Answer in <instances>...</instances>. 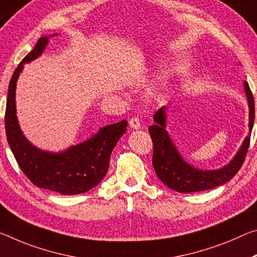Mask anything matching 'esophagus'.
I'll return each mask as SVG.
<instances>
[{"label": "esophagus", "instance_id": "esophagus-1", "mask_svg": "<svg viewBox=\"0 0 257 257\" xmlns=\"http://www.w3.org/2000/svg\"><path fill=\"white\" fill-rule=\"evenodd\" d=\"M129 125L133 129H140L141 128V122H140V120L137 119V117H132V119H130V121H129Z\"/></svg>", "mask_w": 257, "mask_h": 257}]
</instances>
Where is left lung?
<instances>
[{
    "mask_svg": "<svg viewBox=\"0 0 257 257\" xmlns=\"http://www.w3.org/2000/svg\"><path fill=\"white\" fill-rule=\"evenodd\" d=\"M243 85L249 106V134L230 164L221 169L201 170L183 160L166 130V108L158 109L153 116L156 123L150 125L149 133L153 142L152 164L156 174L164 184L181 193L199 192L225 184L239 172L245 161L255 119L253 93L247 82H243Z\"/></svg>",
    "mask_w": 257,
    "mask_h": 257,
    "instance_id": "left-lung-1",
    "label": "left lung"
}]
</instances>
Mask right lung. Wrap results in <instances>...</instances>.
<instances>
[{
  "label": "right lung",
  "instance_id": "add662e5",
  "mask_svg": "<svg viewBox=\"0 0 257 257\" xmlns=\"http://www.w3.org/2000/svg\"><path fill=\"white\" fill-rule=\"evenodd\" d=\"M48 42L47 36L39 39L33 50L22 60L12 74L4 117L7 140L20 169L34 185L66 195L84 193L99 184L105 177L112 151L125 134L128 122L122 120L105 125L83 143L59 153L47 152L32 145L24 136L16 115V84L24 64L38 58Z\"/></svg>",
  "mask_w": 257,
  "mask_h": 257
}]
</instances>
